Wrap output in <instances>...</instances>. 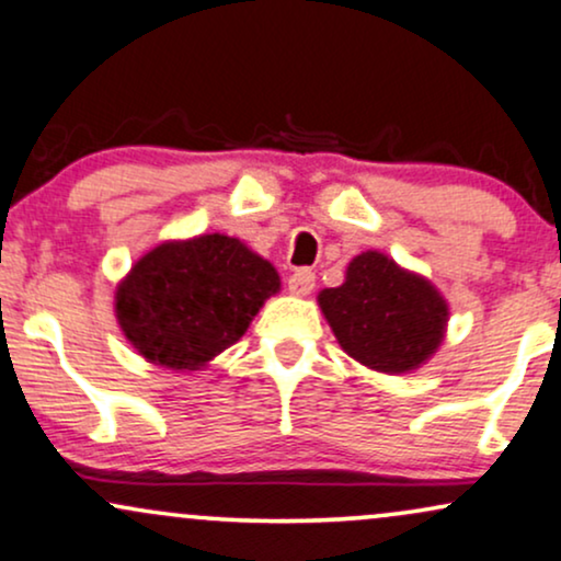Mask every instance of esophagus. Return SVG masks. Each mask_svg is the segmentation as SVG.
I'll list each match as a JSON object with an SVG mask.
<instances>
[{
  "instance_id": "34e87169",
  "label": "esophagus",
  "mask_w": 561,
  "mask_h": 561,
  "mask_svg": "<svg viewBox=\"0 0 561 561\" xmlns=\"http://www.w3.org/2000/svg\"><path fill=\"white\" fill-rule=\"evenodd\" d=\"M287 287L293 295H310V289L316 287V274L310 272V268H298V272L287 279Z\"/></svg>"
}]
</instances>
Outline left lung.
I'll use <instances>...</instances> for the list:
<instances>
[{
	"label": "left lung",
	"mask_w": 561,
	"mask_h": 561,
	"mask_svg": "<svg viewBox=\"0 0 561 561\" xmlns=\"http://www.w3.org/2000/svg\"><path fill=\"white\" fill-rule=\"evenodd\" d=\"M319 306L342 350L381 374H404L428 360L449 316L426 279L374 251L353 259L345 285L323 289Z\"/></svg>",
	"instance_id": "left-lung-1"
}]
</instances>
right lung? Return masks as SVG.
I'll return each instance as SVG.
<instances>
[{"label":"right lung","instance_id":"1","mask_svg":"<svg viewBox=\"0 0 561 561\" xmlns=\"http://www.w3.org/2000/svg\"><path fill=\"white\" fill-rule=\"evenodd\" d=\"M279 289L268 261L227 234L164 242L117 287V321L146 360L198 370L240 340Z\"/></svg>","mask_w":561,"mask_h":561}]
</instances>
